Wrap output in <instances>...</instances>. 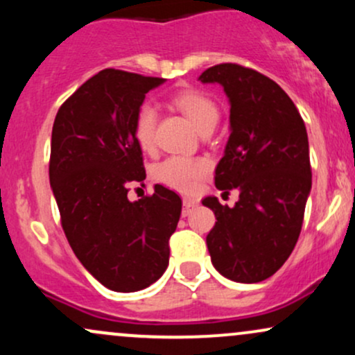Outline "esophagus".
Instances as JSON below:
<instances>
[{
  "label": "esophagus",
  "instance_id": "34e87169",
  "mask_svg": "<svg viewBox=\"0 0 355 355\" xmlns=\"http://www.w3.org/2000/svg\"><path fill=\"white\" fill-rule=\"evenodd\" d=\"M197 207V200H193V198H183V210H182V215L183 217H187V215L190 214L191 210Z\"/></svg>",
  "mask_w": 355,
  "mask_h": 355
}]
</instances>
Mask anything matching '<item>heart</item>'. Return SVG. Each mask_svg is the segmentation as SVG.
<instances>
[{
	"mask_svg": "<svg viewBox=\"0 0 355 355\" xmlns=\"http://www.w3.org/2000/svg\"><path fill=\"white\" fill-rule=\"evenodd\" d=\"M172 103L195 125L198 132L218 121V107L205 93L197 89H180L172 96ZM155 128H157V110L153 105L144 103L137 110L133 120V135L138 146L145 152L153 148ZM209 172V162L200 157L172 155L153 168V178L162 185L178 191H191L200 178Z\"/></svg>",
	"mask_w": 355,
	"mask_h": 355,
	"instance_id": "heart-1",
	"label": "heart"
}]
</instances>
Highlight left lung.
<instances>
[{
	"label": "left lung",
	"instance_id": "1",
	"mask_svg": "<svg viewBox=\"0 0 355 355\" xmlns=\"http://www.w3.org/2000/svg\"><path fill=\"white\" fill-rule=\"evenodd\" d=\"M202 83H220L230 101V137L215 168V187L240 191L235 207L217 197L207 235L214 267L234 282L274 275L294 250L312 187L309 138L294 101L274 80L237 63L215 64Z\"/></svg>",
	"mask_w": 355,
	"mask_h": 355
}]
</instances>
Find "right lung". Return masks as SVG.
<instances>
[{
    "label": "right lung",
    "instance_id": "add662e5",
    "mask_svg": "<svg viewBox=\"0 0 355 355\" xmlns=\"http://www.w3.org/2000/svg\"><path fill=\"white\" fill-rule=\"evenodd\" d=\"M164 78L107 68L61 105L51 132L50 183L61 227L83 267L115 292H137L168 267L182 200L164 185L128 200L145 180L133 120Z\"/></svg>",
    "mask_w": 355,
    "mask_h": 355
}]
</instances>
